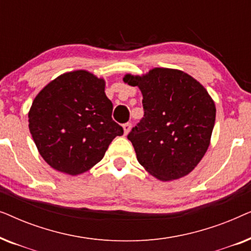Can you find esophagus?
Returning a JSON list of instances; mask_svg holds the SVG:
<instances>
[{
	"label": "esophagus",
	"mask_w": 251,
	"mask_h": 251,
	"mask_svg": "<svg viewBox=\"0 0 251 251\" xmlns=\"http://www.w3.org/2000/svg\"><path fill=\"white\" fill-rule=\"evenodd\" d=\"M130 129H131V123L130 122H126L123 125V130H125V135H126L130 131Z\"/></svg>",
	"instance_id": "1"
}]
</instances>
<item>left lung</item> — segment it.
<instances>
[{
    "instance_id": "obj_1",
    "label": "left lung",
    "mask_w": 251,
    "mask_h": 251,
    "mask_svg": "<svg viewBox=\"0 0 251 251\" xmlns=\"http://www.w3.org/2000/svg\"><path fill=\"white\" fill-rule=\"evenodd\" d=\"M138 85L144 118L128 133L137 160L161 180L178 179L197 167L207 152L216 108L207 90L181 71L154 68L144 76L126 75Z\"/></svg>"
}]
</instances>
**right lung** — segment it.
Instances as JSON below:
<instances>
[{
    "label": "right lung",
    "mask_w": 251,
    "mask_h": 251,
    "mask_svg": "<svg viewBox=\"0 0 251 251\" xmlns=\"http://www.w3.org/2000/svg\"><path fill=\"white\" fill-rule=\"evenodd\" d=\"M112 111L102 78L85 71L71 72L50 82L34 99L29 131L46 162L74 176L98 163L112 140L123 135Z\"/></svg>",
    "instance_id": "obj_1"
}]
</instances>
